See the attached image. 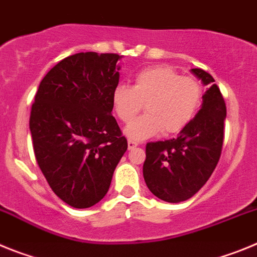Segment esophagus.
I'll list each match as a JSON object with an SVG mask.
<instances>
[{
	"mask_svg": "<svg viewBox=\"0 0 257 257\" xmlns=\"http://www.w3.org/2000/svg\"><path fill=\"white\" fill-rule=\"evenodd\" d=\"M127 145H128V149H133V148H135V147H138V145H139V143L135 142V140L128 139V142H127Z\"/></svg>",
	"mask_w": 257,
	"mask_h": 257,
	"instance_id": "esophagus-1",
	"label": "esophagus"
}]
</instances>
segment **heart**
<instances>
[{"label":"heart","instance_id":"heart-1","mask_svg":"<svg viewBox=\"0 0 257 257\" xmlns=\"http://www.w3.org/2000/svg\"><path fill=\"white\" fill-rule=\"evenodd\" d=\"M203 86L197 77L181 76L170 65H153L136 74L133 87L118 85L113 90V109L118 119L130 123L144 104L145 114L127 127L133 140L149 139L157 134L183 131L198 112Z\"/></svg>","mask_w":257,"mask_h":257}]
</instances>
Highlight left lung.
I'll return each mask as SVG.
<instances>
[{
    "label": "left lung",
    "instance_id": "1",
    "mask_svg": "<svg viewBox=\"0 0 257 257\" xmlns=\"http://www.w3.org/2000/svg\"><path fill=\"white\" fill-rule=\"evenodd\" d=\"M192 73L210 85L192 122L176 139L148 143L143 175L154 196L170 203L189 199L201 189L216 167L224 142L226 106L215 79L203 69Z\"/></svg>",
    "mask_w": 257,
    "mask_h": 257
}]
</instances>
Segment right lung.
I'll return each instance as SVG.
<instances>
[{
  "label": "right lung",
  "mask_w": 257,
  "mask_h": 257,
  "mask_svg": "<svg viewBox=\"0 0 257 257\" xmlns=\"http://www.w3.org/2000/svg\"><path fill=\"white\" fill-rule=\"evenodd\" d=\"M117 54L78 52L41 81L32 104L33 151L50 188L67 205L101 201L127 140L112 115L119 81Z\"/></svg>",
  "instance_id": "1"
}]
</instances>
